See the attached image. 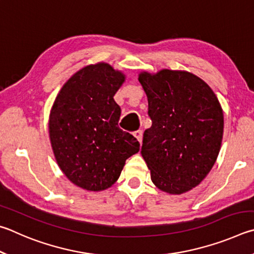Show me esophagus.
<instances>
[{
  "mask_svg": "<svg viewBox=\"0 0 254 254\" xmlns=\"http://www.w3.org/2000/svg\"><path fill=\"white\" fill-rule=\"evenodd\" d=\"M134 136L137 138V140L141 144V140H143V130H136L134 132Z\"/></svg>",
  "mask_w": 254,
  "mask_h": 254,
  "instance_id": "obj_1",
  "label": "esophagus"
}]
</instances>
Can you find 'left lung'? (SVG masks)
Here are the masks:
<instances>
[{
	"instance_id": "obj_1",
	"label": "left lung",
	"mask_w": 254,
	"mask_h": 254,
	"mask_svg": "<svg viewBox=\"0 0 254 254\" xmlns=\"http://www.w3.org/2000/svg\"><path fill=\"white\" fill-rule=\"evenodd\" d=\"M148 99L152 127L141 156L157 188L183 194L212 170L223 137V111L207 83L186 71L163 69L138 77Z\"/></svg>"
}]
</instances>
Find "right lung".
<instances>
[{"label": "right lung", "instance_id": "add662e5", "mask_svg": "<svg viewBox=\"0 0 254 254\" xmlns=\"http://www.w3.org/2000/svg\"><path fill=\"white\" fill-rule=\"evenodd\" d=\"M125 74L105 62L79 70L53 102L49 134L57 163L74 185L104 190L119 179L139 143L118 127L120 107L115 93Z\"/></svg>", "mask_w": 254, "mask_h": 254}]
</instances>
